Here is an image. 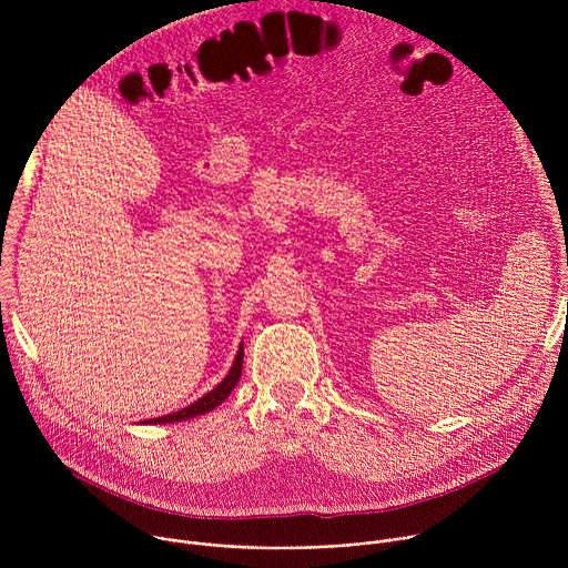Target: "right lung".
<instances>
[{"label":"right lung","instance_id":"right-lung-1","mask_svg":"<svg viewBox=\"0 0 568 568\" xmlns=\"http://www.w3.org/2000/svg\"><path fill=\"white\" fill-rule=\"evenodd\" d=\"M242 355H245V353H242V346H240L237 353H235V359H233V364L229 368V373L224 375V379L215 388H211L209 393L197 397L193 404H189V407H184V409H180V412H175V414H171L166 418H161V423H184V420H191L195 416H204V414L213 412L215 407H220V404L229 397V393L235 388V384L240 382Z\"/></svg>","mask_w":568,"mask_h":568}]
</instances>
